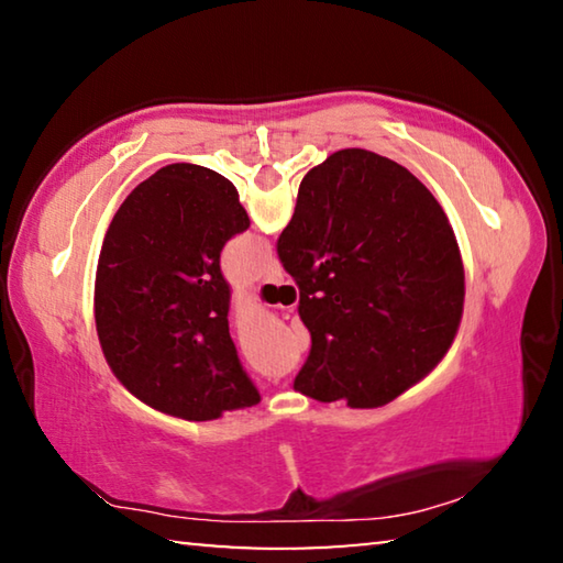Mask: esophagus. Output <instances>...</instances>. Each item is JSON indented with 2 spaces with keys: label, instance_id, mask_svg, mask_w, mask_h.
<instances>
[{
  "label": "esophagus",
  "instance_id": "1",
  "mask_svg": "<svg viewBox=\"0 0 563 563\" xmlns=\"http://www.w3.org/2000/svg\"><path fill=\"white\" fill-rule=\"evenodd\" d=\"M285 280V273L278 263H271L268 271L263 275V283H283Z\"/></svg>",
  "mask_w": 563,
  "mask_h": 563
}]
</instances>
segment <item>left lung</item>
<instances>
[{
    "instance_id": "1",
    "label": "left lung",
    "mask_w": 563,
    "mask_h": 563,
    "mask_svg": "<svg viewBox=\"0 0 563 563\" xmlns=\"http://www.w3.org/2000/svg\"><path fill=\"white\" fill-rule=\"evenodd\" d=\"M231 180L170 164L131 190L103 238L93 318L111 373L158 412L208 422L261 402L228 332L221 251L247 231Z\"/></svg>"
}]
</instances>
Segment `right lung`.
Here are the masks:
<instances>
[{"mask_svg":"<svg viewBox=\"0 0 563 563\" xmlns=\"http://www.w3.org/2000/svg\"><path fill=\"white\" fill-rule=\"evenodd\" d=\"M278 258L312 340L298 393L383 407L452 347L464 310L460 245L437 198L395 161L345 148L308 170Z\"/></svg>","mask_w":563,"mask_h":563,"instance_id":"1","label":"right lung"}]
</instances>
